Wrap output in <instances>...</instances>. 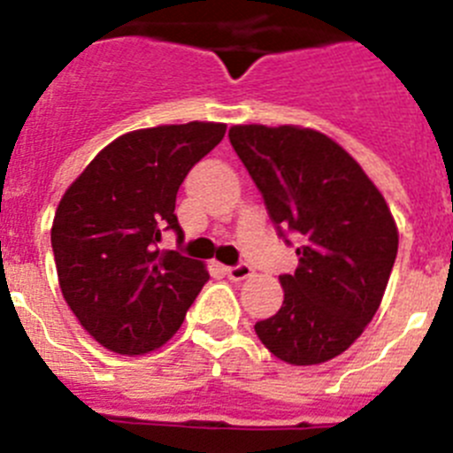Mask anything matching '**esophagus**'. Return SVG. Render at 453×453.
Listing matches in <instances>:
<instances>
[{
  "label": "esophagus",
  "mask_w": 453,
  "mask_h": 453,
  "mask_svg": "<svg viewBox=\"0 0 453 453\" xmlns=\"http://www.w3.org/2000/svg\"><path fill=\"white\" fill-rule=\"evenodd\" d=\"M226 276H229L231 280H235V283H240V280H247V278L254 276V269L244 263L235 265V267H226Z\"/></svg>",
  "instance_id": "esophagus-1"
}]
</instances>
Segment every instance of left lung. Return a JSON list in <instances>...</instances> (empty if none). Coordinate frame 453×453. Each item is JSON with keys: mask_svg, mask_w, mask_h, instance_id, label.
Returning <instances> with one entry per match:
<instances>
[{"mask_svg": "<svg viewBox=\"0 0 453 453\" xmlns=\"http://www.w3.org/2000/svg\"><path fill=\"white\" fill-rule=\"evenodd\" d=\"M234 150L269 218L301 235L298 267L278 278L285 301L256 323L269 352L292 366L342 355L380 308L397 256V224L364 168L323 132L234 126Z\"/></svg>", "mask_w": 453, "mask_h": 453, "instance_id": "1", "label": "left lung"}]
</instances>
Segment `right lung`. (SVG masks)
Listing matches in <instances>:
<instances>
[{"instance_id": "right-lung-1", "label": "right lung", "mask_w": 453, "mask_h": 453, "mask_svg": "<svg viewBox=\"0 0 453 453\" xmlns=\"http://www.w3.org/2000/svg\"><path fill=\"white\" fill-rule=\"evenodd\" d=\"M224 132V123L211 121L127 132L62 195L51 226L58 283L107 350L134 357L164 346L209 280L204 263L159 242L164 231L184 238L177 190Z\"/></svg>"}]
</instances>
